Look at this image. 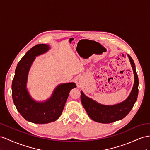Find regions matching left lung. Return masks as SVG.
Wrapping results in <instances>:
<instances>
[{"instance_id":"8db88e82","label":"left lung","mask_w":150,"mask_h":150,"mask_svg":"<svg viewBox=\"0 0 150 150\" xmlns=\"http://www.w3.org/2000/svg\"><path fill=\"white\" fill-rule=\"evenodd\" d=\"M134 75V83L130 95L127 99L118 104L105 105L97 103L91 98L87 97L81 92V102L92 120L100 123H111L125 117L133 108L138 95V76L136 74L135 64L133 59L128 55Z\"/></svg>"}]
</instances>
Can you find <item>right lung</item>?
I'll return each instance as SVG.
<instances>
[{
	"mask_svg": "<svg viewBox=\"0 0 150 150\" xmlns=\"http://www.w3.org/2000/svg\"><path fill=\"white\" fill-rule=\"evenodd\" d=\"M48 45L39 44L30 49L18 63L12 83V96L14 105L28 121L35 124L53 122L60 116L70 91L76 87L74 83L59 85L50 99L44 102L34 100L26 89L28 71L35 57L46 52Z\"/></svg>",
	"mask_w": 150,
	"mask_h": 150,
	"instance_id": "1",
	"label": "right lung"
}]
</instances>
